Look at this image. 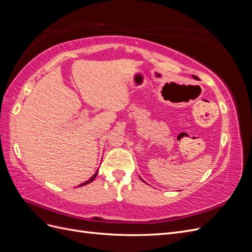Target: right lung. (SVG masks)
I'll return each mask as SVG.
<instances>
[{"instance_id": "1", "label": "right lung", "mask_w": 252, "mask_h": 252, "mask_svg": "<svg viewBox=\"0 0 252 252\" xmlns=\"http://www.w3.org/2000/svg\"><path fill=\"white\" fill-rule=\"evenodd\" d=\"M96 175H97V170L95 171V173L93 175V177H91L88 181H86V182H84V183H82V184H80L79 186H84V185H87V184H89V183H91V182H93L94 179H95V177H96Z\"/></svg>"}]
</instances>
